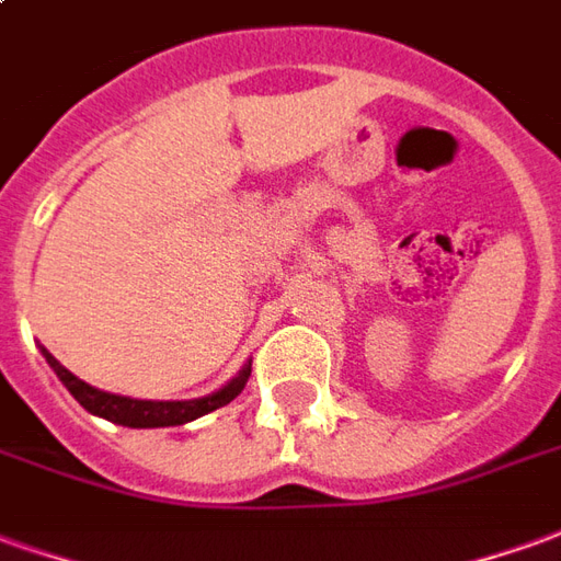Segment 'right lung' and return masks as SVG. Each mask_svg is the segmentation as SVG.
Here are the masks:
<instances>
[{
  "label": "right lung",
  "mask_w": 561,
  "mask_h": 561,
  "mask_svg": "<svg viewBox=\"0 0 561 561\" xmlns=\"http://www.w3.org/2000/svg\"><path fill=\"white\" fill-rule=\"evenodd\" d=\"M44 360L50 364L59 381L66 385L68 393L87 409V412L99 414L104 421L123 423V426H135V430H149V426H180V423H188L201 417V414H209L228 405V402L245 388L249 381V366H245L240 376L233 378L228 388H221L219 393H209L204 400H185V402H152V400H128V397H116V393H104V390L92 388L87 381H80L78 376H71L66 366L56 360L54 354L42 348Z\"/></svg>",
  "instance_id": "add662e5"
}]
</instances>
